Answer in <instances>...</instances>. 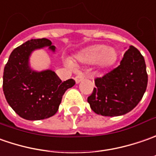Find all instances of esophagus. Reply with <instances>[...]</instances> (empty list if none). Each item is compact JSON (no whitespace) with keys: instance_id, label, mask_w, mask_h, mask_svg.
I'll return each mask as SVG.
<instances>
[{"instance_id":"1","label":"esophagus","mask_w":156,"mask_h":156,"mask_svg":"<svg viewBox=\"0 0 156 156\" xmlns=\"http://www.w3.org/2000/svg\"><path fill=\"white\" fill-rule=\"evenodd\" d=\"M84 75H78V76H77L76 78H75V81H76V83H80L81 81H83V79H84Z\"/></svg>"}]
</instances>
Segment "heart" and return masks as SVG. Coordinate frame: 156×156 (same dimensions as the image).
Instances as JSON below:
<instances>
[{"instance_id": "1", "label": "heart", "mask_w": 156, "mask_h": 156, "mask_svg": "<svg viewBox=\"0 0 156 156\" xmlns=\"http://www.w3.org/2000/svg\"><path fill=\"white\" fill-rule=\"evenodd\" d=\"M116 58V53L114 49L109 48L105 45H94L84 49L77 55V59L83 64L92 65L99 61L101 66H107L111 65ZM66 66L73 68V62L69 59L66 60Z\"/></svg>"}]
</instances>
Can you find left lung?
Wrapping results in <instances>:
<instances>
[{
  "label": "left lung",
  "mask_w": 156,
  "mask_h": 156,
  "mask_svg": "<svg viewBox=\"0 0 156 156\" xmlns=\"http://www.w3.org/2000/svg\"><path fill=\"white\" fill-rule=\"evenodd\" d=\"M96 88L88 98V103L96 114L118 116L131 111L146 91L148 74L141 52L130 46L120 65L95 79Z\"/></svg>",
  "instance_id": "1"
}]
</instances>
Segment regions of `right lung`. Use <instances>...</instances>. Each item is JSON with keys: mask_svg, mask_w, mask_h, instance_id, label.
Segmentation results:
<instances>
[{"mask_svg": "<svg viewBox=\"0 0 156 156\" xmlns=\"http://www.w3.org/2000/svg\"><path fill=\"white\" fill-rule=\"evenodd\" d=\"M56 47L47 39H34L25 42L11 52L3 73V91L8 105L26 120L36 121L56 114L62 97L75 84L73 79L62 82L50 69L37 72L29 64L35 50Z\"/></svg>", "mask_w": 156, "mask_h": 156, "instance_id": "obj_1", "label": "right lung"}]
</instances>
